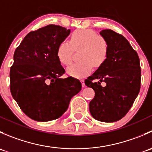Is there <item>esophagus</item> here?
<instances>
[{
	"label": "esophagus",
	"instance_id": "obj_1",
	"mask_svg": "<svg viewBox=\"0 0 152 152\" xmlns=\"http://www.w3.org/2000/svg\"><path fill=\"white\" fill-rule=\"evenodd\" d=\"M81 82H82V87H85V80H84L83 79H80Z\"/></svg>",
	"mask_w": 152,
	"mask_h": 152
}]
</instances>
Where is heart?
Segmentation results:
<instances>
[{"label": "heart", "instance_id": "obj_1", "mask_svg": "<svg viewBox=\"0 0 152 152\" xmlns=\"http://www.w3.org/2000/svg\"><path fill=\"white\" fill-rule=\"evenodd\" d=\"M80 60L67 68V74L79 78L88 73L93 66L103 65L108 56V44L104 38L92 29H78L71 34L70 42L62 41L58 45L56 55L59 62L68 65L73 60L74 50H79Z\"/></svg>", "mask_w": 152, "mask_h": 152}]
</instances>
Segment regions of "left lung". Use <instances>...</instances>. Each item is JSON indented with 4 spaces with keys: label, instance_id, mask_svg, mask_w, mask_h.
Segmentation results:
<instances>
[{
    "label": "left lung",
    "instance_id": "8db88e82",
    "mask_svg": "<svg viewBox=\"0 0 152 152\" xmlns=\"http://www.w3.org/2000/svg\"><path fill=\"white\" fill-rule=\"evenodd\" d=\"M100 34L108 44L104 63L85 79L95 91L89 110L96 120L115 122L126 115L138 96L141 70L137 52L120 34L105 29ZM101 82H105L102 87Z\"/></svg>",
    "mask_w": 152,
    "mask_h": 152
}]
</instances>
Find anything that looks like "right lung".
<instances>
[{
	"label": "right lung",
	"mask_w": 152,
	"mask_h": 152,
	"mask_svg": "<svg viewBox=\"0 0 152 152\" xmlns=\"http://www.w3.org/2000/svg\"><path fill=\"white\" fill-rule=\"evenodd\" d=\"M70 33L60 26H46L28 33L14 53L11 93L22 111L37 121L59 118L82 90L79 79L61 78L65 69L56 50Z\"/></svg>",
	"instance_id": "add662e5"
}]
</instances>
